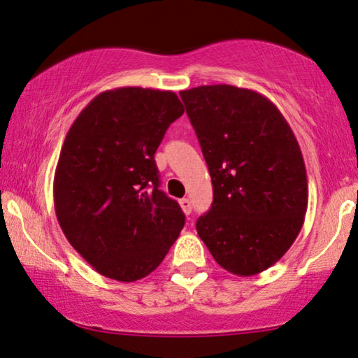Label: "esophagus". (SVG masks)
<instances>
[{"mask_svg":"<svg viewBox=\"0 0 358 358\" xmlns=\"http://www.w3.org/2000/svg\"><path fill=\"white\" fill-rule=\"evenodd\" d=\"M180 206H181V209H183V213H185L186 215L191 214V210H193V206H191V201H189L188 198L180 199Z\"/></svg>","mask_w":358,"mask_h":358,"instance_id":"obj_1","label":"esophagus"}]
</instances>
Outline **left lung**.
I'll return each instance as SVG.
<instances>
[{
    "instance_id": "1",
    "label": "left lung",
    "mask_w": 358,
    "mask_h": 358,
    "mask_svg": "<svg viewBox=\"0 0 358 358\" xmlns=\"http://www.w3.org/2000/svg\"><path fill=\"white\" fill-rule=\"evenodd\" d=\"M213 180L196 222L213 258L248 278L287 253L303 225L308 181L294 131L268 97L229 84L181 90Z\"/></svg>"
}]
</instances>
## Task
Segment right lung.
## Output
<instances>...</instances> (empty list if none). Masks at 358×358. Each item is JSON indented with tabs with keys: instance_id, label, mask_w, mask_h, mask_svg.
I'll return each mask as SVG.
<instances>
[{
	"instance_id": "1",
	"label": "right lung",
	"mask_w": 358,
	"mask_h": 358,
	"mask_svg": "<svg viewBox=\"0 0 358 358\" xmlns=\"http://www.w3.org/2000/svg\"><path fill=\"white\" fill-rule=\"evenodd\" d=\"M183 112L172 90H105L64 138L55 213L73 248L105 278L149 275L183 229L185 214L159 189L154 160L165 131Z\"/></svg>"
}]
</instances>
